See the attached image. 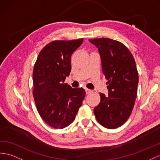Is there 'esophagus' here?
<instances>
[{"label": "esophagus", "instance_id": "esophagus-1", "mask_svg": "<svg viewBox=\"0 0 160 160\" xmlns=\"http://www.w3.org/2000/svg\"><path fill=\"white\" fill-rule=\"evenodd\" d=\"M85 92H86V94H88V93H90L92 92V90H90V89H89L88 88H85Z\"/></svg>", "mask_w": 160, "mask_h": 160}]
</instances>
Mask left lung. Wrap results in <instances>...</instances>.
Listing matches in <instances>:
<instances>
[{
    "mask_svg": "<svg viewBox=\"0 0 160 160\" xmlns=\"http://www.w3.org/2000/svg\"><path fill=\"white\" fill-rule=\"evenodd\" d=\"M98 49L102 71L108 80V96L100 93V102L93 109L102 126L115 129L125 123L133 109L138 83L134 58L127 47L108 38L89 39Z\"/></svg>",
    "mask_w": 160,
    "mask_h": 160,
    "instance_id": "obj_1",
    "label": "left lung"
}]
</instances>
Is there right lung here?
Returning <instances> with one entry per match:
<instances>
[{
    "label": "right lung",
    "instance_id": "right-lung-1",
    "mask_svg": "<svg viewBox=\"0 0 160 160\" xmlns=\"http://www.w3.org/2000/svg\"><path fill=\"white\" fill-rule=\"evenodd\" d=\"M83 38L53 41L41 49L32 73L35 104L41 118L55 129L69 126L75 119L85 96L82 88L64 83L71 71V57Z\"/></svg>",
    "mask_w": 160,
    "mask_h": 160
}]
</instances>
